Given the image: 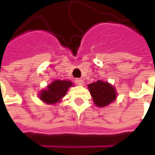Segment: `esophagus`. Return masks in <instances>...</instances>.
<instances>
[{"instance_id":"1","label":"esophagus","mask_w":155,"mask_h":155,"mask_svg":"<svg viewBox=\"0 0 155 155\" xmlns=\"http://www.w3.org/2000/svg\"><path fill=\"white\" fill-rule=\"evenodd\" d=\"M75 83H76L77 84H78V85H82V84H84V80H83V79H81V78H76Z\"/></svg>"}]
</instances>
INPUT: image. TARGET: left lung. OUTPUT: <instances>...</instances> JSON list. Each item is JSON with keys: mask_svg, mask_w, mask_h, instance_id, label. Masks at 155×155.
<instances>
[{"mask_svg": "<svg viewBox=\"0 0 155 155\" xmlns=\"http://www.w3.org/2000/svg\"><path fill=\"white\" fill-rule=\"evenodd\" d=\"M89 90L93 97L94 104L98 107H105L109 105L116 97V90L108 83L97 81L89 84Z\"/></svg>", "mask_w": 155, "mask_h": 155, "instance_id": "1", "label": "left lung"}]
</instances>
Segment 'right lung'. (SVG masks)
Instances as JSON below:
<instances>
[{
    "label": "right lung",
    "mask_w": 155,
    "mask_h": 155,
    "mask_svg": "<svg viewBox=\"0 0 155 155\" xmlns=\"http://www.w3.org/2000/svg\"><path fill=\"white\" fill-rule=\"evenodd\" d=\"M72 85L71 81L55 80L47 86L45 91H42L39 94L40 99L46 104H56L58 103L68 91L69 87Z\"/></svg>",
    "instance_id": "obj_1"
}]
</instances>
